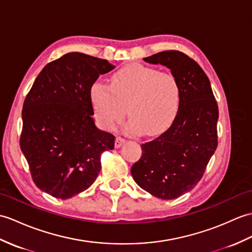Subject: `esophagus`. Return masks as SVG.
<instances>
[{
  "label": "esophagus",
  "mask_w": 252,
  "mask_h": 252,
  "mask_svg": "<svg viewBox=\"0 0 252 252\" xmlns=\"http://www.w3.org/2000/svg\"><path fill=\"white\" fill-rule=\"evenodd\" d=\"M126 143V138L121 137V136H117L116 137V140H115V147L116 148H119L121 147L122 145H124Z\"/></svg>",
  "instance_id": "esophagus-1"
}]
</instances>
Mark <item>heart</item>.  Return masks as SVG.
Wrapping results in <instances>:
<instances>
[{
    "label": "heart",
    "instance_id": "obj_1",
    "mask_svg": "<svg viewBox=\"0 0 252 252\" xmlns=\"http://www.w3.org/2000/svg\"><path fill=\"white\" fill-rule=\"evenodd\" d=\"M91 102L97 121L112 130L127 114L130 133L155 135L172 125L180 102V87L172 73L131 64L110 78L109 87L95 83L91 88Z\"/></svg>",
    "mask_w": 252,
    "mask_h": 252
}]
</instances>
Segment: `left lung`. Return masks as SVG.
<instances>
[{"label": "left lung", "instance_id": "obj_1", "mask_svg": "<svg viewBox=\"0 0 252 252\" xmlns=\"http://www.w3.org/2000/svg\"><path fill=\"white\" fill-rule=\"evenodd\" d=\"M144 60L171 69L180 87V102L172 126L142 145L131 174L150 194L174 200L197 185L217 149L218 105L207 75L184 52L166 50Z\"/></svg>", "mask_w": 252, "mask_h": 252}]
</instances>
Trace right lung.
I'll return each mask as SVG.
<instances>
[{
	"label": "right lung",
	"instance_id": "add662e5",
	"mask_svg": "<svg viewBox=\"0 0 252 252\" xmlns=\"http://www.w3.org/2000/svg\"><path fill=\"white\" fill-rule=\"evenodd\" d=\"M115 66L107 60L69 52L47 64L35 79L22 109L20 148L34 184L61 200L94 183L101 155L115 136L98 130L92 116L91 88Z\"/></svg>",
	"mask_w": 252,
	"mask_h": 252
}]
</instances>
